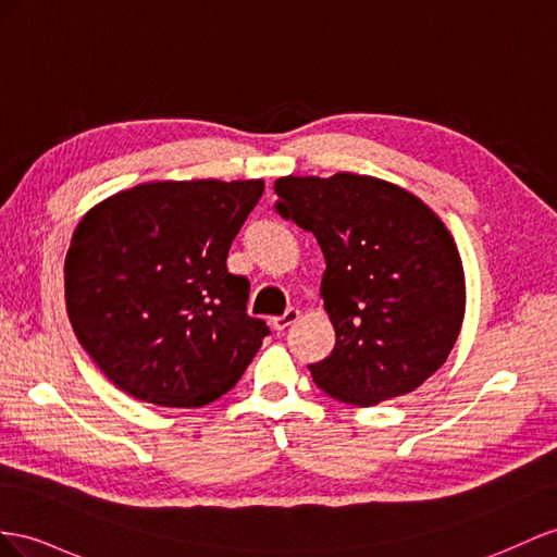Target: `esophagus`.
I'll list each match as a JSON object with an SVG mask.
<instances>
[{"instance_id":"esophagus-1","label":"esophagus","mask_w":557,"mask_h":557,"mask_svg":"<svg viewBox=\"0 0 557 557\" xmlns=\"http://www.w3.org/2000/svg\"><path fill=\"white\" fill-rule=\"evenodd\" d=\"M298 318H301V310H298V308H287V310H284L282 312V315H277V318H273V326H275V330H287V326H292Z\"/></svg>"}]
</instances>
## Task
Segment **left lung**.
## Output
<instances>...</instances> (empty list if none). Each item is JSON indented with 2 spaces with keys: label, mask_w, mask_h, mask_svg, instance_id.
<instances>
[{
  "label": "left lung",
  "mask_w": 557,
  "mask_h": 557,
  "mask_svg": "<svg viewBox=\"0 0 557 557\" xmlns=\"http://www.w3.org/2000/svg\"><path fill=\"white\" fill-rule=\"evenodd\" d=\"M275 211L312 233L326 270L320 294L336 332L330 358L308 364L318 386L369 407L417 391L461 332L459 249L431 207L374 176H284Z\"/></svg>",
  "instance_id": "8db88e82"
}]
</instances>
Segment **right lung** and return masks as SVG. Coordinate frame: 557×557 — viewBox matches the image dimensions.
I'll return each mask as SVG.
<instances>
[{"mask_svg":"<svg viewBox=\"0 0 557 557\" xmlns=\"http://www.w3.org/2000/svg\"><path fill=\"white\" fill-rule=\"evenodd\" d=\"M263 181H154L87 211L65 256V306L82 348L120 391L205 407L231 391L270 334L247 312L227 251Z\"/></svg>","mask_w":557,"mask_h":557,"instance_id":"right-lung-1","label":"right lung"}]
</instances>
